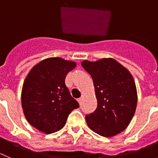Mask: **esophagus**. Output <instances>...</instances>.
I'll return each mask as SVG.
<instances>
[{
    "mask_svg": "<svg viewBox=\"0 0 158 158\" xmlns=\"http://www.w3.org/2000/svg\"><path fill=\"white\" fill-rule=\"evenodd\" d=\"M78 102L79 103V105H81V103H82V98H81L78 99Z\"/></svg>",
    "mask_w": 158,
    "mask_h": 158,
    "instance_id": "obj_1",
    "label": "esophagus"
}]
</instances>
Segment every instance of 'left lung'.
Segmentation results:
<instances>
[{
    "label": "left lung",
    "instance_id": "8db88e82",
    "mask_svg": "<svg viewBox=\"0 0 158 158\" xmlns=\"http://www.w3.org/2000/svg\"><path fill=\"white\" fill-rule=\"evenodd\" d=\"M91 76L98 102L96 110L86 115L88 127L104 137H112L128 126L135 113L137 90L131 74L113 58L83 60Z\"/></svg>",
    "mask_w": 158,
    "mask_h": 158
}]
</instances>
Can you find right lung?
Instances as JSON below:
<instances>
[{
    "instance_id": "right-lung-1",
    "label": "right lung",
    "mask_w": 158,
    "mask_h": 158,
    "mask_svg": "<svg viewBox=\"0 0 158 158\" xmlns=\"http://www.w3.org/2000/svg\"><path fill=\"white\" fill-rule=\"evenodd\" d=\"M76 63L60 57L45 59L32 68L24 80L21 102L31 126L51 134L63 128L70 113L79 105L65 85L67 74Z\"/></svg>"
}]
</instances>
